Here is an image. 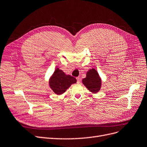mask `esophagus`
Returning a JSON list of instances; mask_svg holds the SVG:
<instances>
[{
  "mask_svg": "<svg viewBox=\"0 0 147 147\" xmlns=\"http://www.w3.org/2000/svg\"><path fill=\"white\" fill-rule=\"evenodd\" d=\"M76 79H77V83L79 84L80 83V78H76Z\"/></svg>",
  "mask_w": 147,
  "mask_h": 147,
  "instance_id": "34e87169",
  "label": "esophagus"
}]
</instances>
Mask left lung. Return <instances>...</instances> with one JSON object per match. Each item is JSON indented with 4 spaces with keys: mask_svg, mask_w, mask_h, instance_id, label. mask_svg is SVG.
<instances>
[{
    "mask_svg": "<svg viewBox=\"0 0 147 147\" xmlns=\"http://www.w3.org/2000/svg\"><path fill=\"white\" fill-rule=\"evenodd\" d=\"M82 84L90 92L97 93L101 88L102 79L94 68L89 69L86 74V78L82 79Z\"/></svg>",
    "mask_w": 147,
    "mask_h": 147,
    "instance_id": "left-lung-1",
    "label": "left lung"
}]
</instances>
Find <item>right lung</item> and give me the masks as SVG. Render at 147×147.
<instances>
[{
  "mask_svg": "<svg viewBox=\"0 0 147 147\" xmlns=\"http://www.w3.org/2000/svg\"><path fill=\"white\" fill-rule=\"evenodd\" d=\"M76 82V78L66 74L62 69L57 68L49 79V86L54 93L61 95Z\"/></svg>",
  "mask_w": 147,
  "mask_h": 147,
  "instance_id": "right-lung-1",
  "label": "right lung"
}]
</instances>
